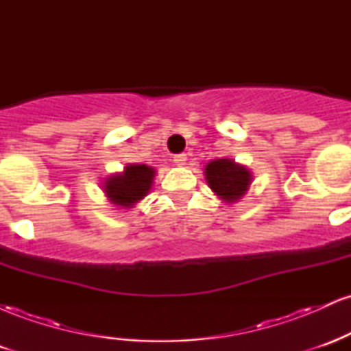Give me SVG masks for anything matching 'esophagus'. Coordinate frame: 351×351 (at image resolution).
I'll return each mask as SVG.
<instances>
[{
    "label": "esophagus",
    "instance_id": "obj_1",
    "mask_svg": "<svg viewBox=\"0 0 351 351\" xmlns=\"http://www.w3.org/2000/svg\"><path fill=\"white\" fill-rule=\"evenodd\" d=\"M173 162H175V165H178V167H183V165H186V155H184V153H180V155H175V158H173Z\"/></svg>",
    "mask_w": 351,
    "mask_h": 351
}]
</instances>
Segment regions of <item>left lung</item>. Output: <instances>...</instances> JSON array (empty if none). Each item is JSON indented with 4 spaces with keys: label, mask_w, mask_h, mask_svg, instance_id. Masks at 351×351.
<instances>
[{
    "label": "left lung",
    "mask_w": 351,
    "mask_h": 351,
    "mask_svg": "<svg viewBox=\"0 0 351 351\" xmlns=\"http://www.w3.org/2000/svg\"><path fill=\"white\" fill-rule=\"evenodd\" d=\"M204 176L209 188L224 203H236L243 198L252 181L251 171L231 158H217L209 162L204 168Z\"/></svg>",
    "instance_id": "8db88e82"
}]
</instances>
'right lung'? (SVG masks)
Returning <instances> with one entry per match:
<instances>
[{"instance_id":"right-lung-1","label":"right lung","mask_w":351,"mask_h":351,"mask_svg":"<svg viewBox=\"0 0 351 351\" xmlns=\"http://www.w3.org/2000/svg\"><path fill=\"white\" fill-rule=\"evenodd\" d=\"M155 168L147 165H127L122 173L106 178L104 193L115 206L134 208L135 203L150 193Z\"/></svg>"}]
</instances>
